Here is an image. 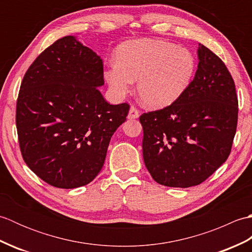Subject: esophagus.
I'll return each mask as SVG.
<instances>
[{
    "label": "esophagus",
    "instance_id": "34e87169",
    "mask_svg": "<svg viewBox=\"0 0 252 252\" xmlns=\"http://www.w3.org/2000/svg\"><path fill=\"white\" fill-rule=\"evenodd\" d=\"M138 117H140V111H138L135 106H131L127 118H129V119H136Z\"/></svg>",
    "mask_w": 252,
    "mask_h": 252
}]
</instances>
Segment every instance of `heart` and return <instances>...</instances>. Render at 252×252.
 <instances>
[{
  "label": "heart",
  "mask_w": 252,
  "mask_h": 252,
  "mask_svg": "<svg viewBox=\"0 0 252 252\" xmlns=\"http://www.w3.org/2000/svg\"><path fill=\"white\" fill-rule=\"evenodd\" d=\"M196 71V60L187 49L162 40L141 39L122 43L116 62L104 71L105 80L118 97L129 94L137 82L144 104L161 108L174 103L189 87Z\"/></svg>",
  "instance_id": "obj_1"
}]
</instances>
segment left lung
<instances>
[{"label":"left lung","mask_w":252,"mask_h":252,"mask_svg":"<svg viewBox=\"0 0 252 252\" xmlns=\"http://www.w3.org/2000/svg\"><path fill=\"white\" fill-rule=\"evenodd\" d=\"M198 69L174 103L144 112L143 157L157 183L199 185L226 161L238 120V99L225 63L205 45L198 47Z\"/></svg>","instance_id":"8db88e82"}]
</instances>
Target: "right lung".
Listing matches in <instances>:
<instances>
[{
    "label": "right lung",
    "instance_id": "1",
    "mask_svg": "<svg viewBox=\"0 0 252 252\" xmlns=\"http://www.w3.org/2000/svg\"><path fill=\"white\" fill-rule=\"evenodd\" d=\"M101 58L74 36L58 39L26 71L16 104V127L26 164L58 189L92 182L130 105H110Z\"/></svg>",
    "mask_w": 252,
    "mask_h": 252
}]
</instances>
